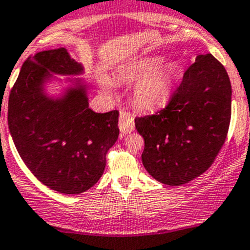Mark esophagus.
<instances>
[{"instance_id":"1","label":"esophagus","mask_w":250,"mask_h":250,"mask_svg":"<svg viewBox=\"0 0 250 250\" xmlns=\"http://www.w3.org/2000/svg\"><path fill=\"white\" fill-rule=\"evenodd\" d=\"M120 130L122 134H128L134 130V118L129 113H120Z\"/></svg>"}]
</instances>
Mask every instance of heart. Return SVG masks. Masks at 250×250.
Returning <instances> with one entry per match:
<instances>
[{"label":"heart","instance_id":"1","mask_svg":"<svg viewBox=\"0 0 250 250\" xmlns=\"http://www.w3.org/2000/svg\"><path fill=\"white\" fill-rule=\"evenodd\" d=\"M128 77L139 81L133 91L134 104L143 111H154L172 100L178 69L174 64H162L159 58H146L130 67ZM104 88L113 89L111 81H104Z\"/></svg>","mask_w":250,"mask_h":250}]
</instances>
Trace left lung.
I'll list each match as a JSON object with an SVG mask.
<instances>
[{
    "label": "left lung",
    "mask_w": 250,
    "mask_h": 250,
    "mask_svg": "<svg viewBox=\"0 0 250 250\" xmlns=\"http://www.w3.org/2000/svg\"><path fill=\"white\" fill-rule=\"evenodd\" d=\"M231 113V86L223 64L199 55L169 104L136 118L145 139L142 163L156 181L182 186L206 172L223 147Z\"/></svg>",
    "instance_id": "obj_1"
}]
</instances>
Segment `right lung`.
Masks as SVG:
<instances>
[{"label": "right lung", "mask_w": 250, "mask_h": 250, "mask_svg": "<svg viewBox=\"0 0 250 250\" xmlns=\"http://www.w3.org/2000/svg\"><path fill=\"white\" fill-rule=\"evenodd\" d=\"M83 73L63 47L42 51L24 62L8 98V128L22 161L41 183L63 194H80L100 181L120 134L118 111L88 107L92 84L78 78ZM55 82L66 86L49 95L46 87Z\"/></svg>", "instance_id": "obj_1"}]
</instances>
